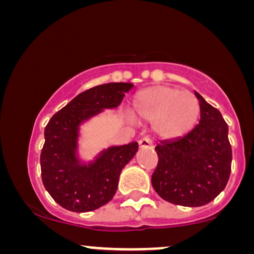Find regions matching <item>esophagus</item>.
I'll return each instance as SVG.
<instances>
[{
  "label": "esophagus",
  "mask_w": 254,
  "mask_h": 254,
  "mask_svg": "<svg viewBox=\"0 0 254 254\" xmlns=\"http://www.w3.org/2000/svg\"><path fill=\"white\" fill-rule=\"evenodd\" d=\"M139 149H151L153 148V142L149 137H142L138 141Z\"/></svg>",
  "instance_id": "34e87169"
}]
</instances>
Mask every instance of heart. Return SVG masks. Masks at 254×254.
<instances>
[{
    "label": "heart",
    "instance_id": "1",
    "mask_svg": "<svg viewBox=\"0 0 254 254\" xmlns=\"http://www.w3.org/2000/svg\"><path fill=\"white\" fill-rule=\"evenodd\" d=\"M137 122H153L160 138L177 139L193 129L199 118V101L193 93L174 87L153 86L137 92L131 101Z\"/></svg>",
    "mask_w": 254,
    "mask_h": 254
}]
</instances>
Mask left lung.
I'll return each instance as SVG.
<instances>
[{"label": "left lung", "instance_id": "8db88e82", "mask_svg": "<svg viewBox=\"0 0 254 254\" xmlns=\"http://www.w3.org/2000/svg\"><path fill=\"white\" fill-rule=\"evenodd\" d=\"M199 123L188 135L155 147L159 162L151 185L162 199L183 206H202L226 188L232 166L228 125L221 112L194 92Z\"/></svg>", "mask_w": 254, "mask_h": 254}]
</instances>
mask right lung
I'll list each match as a JSON object with an SVG mask.
<instances>
[{
    "label": "right lung",
    "mask_w": 254,
    "mask_h": 254,
    "mask_svg": "<svg viewBox=\"0 0 254 254\" xmlns=\"http://www.w3.org/2000/svg\"><path fill=\"white\" fill-rule=\"evenodd\" d=\"M132 87V83L111 82L84 90L52 116L45 127L40 154L42 180L62 208L92 211L115 196L121 172L135 156L138 144L113 145L100 151L93 161L82 162L77 155L80 125L104 110L118 107Z\"/></svg>",
    "instance_id": "obj_1"
}]
</instances>
